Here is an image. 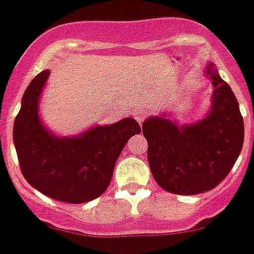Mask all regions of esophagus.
Listing matches in <instances>:
<instances>
[{"label": "esophagus", "instance_id": "1", "mask_svg": "<svg viewBox=\"0 0 254 254\" xmlns=\"http://www.w3.org/2000/svg\"><path fill=\"white\" fill-rule=\"evenodd\" d=\"M147 117V112L144 110H137L136 112H134V118H136L137 122H143L144 118Z\"/></svg>", "mask_w": 254, "mask_h": 254}]
</instances>
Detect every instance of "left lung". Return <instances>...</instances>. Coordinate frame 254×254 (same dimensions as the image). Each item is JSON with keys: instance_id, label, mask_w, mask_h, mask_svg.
Returning <instances> with one entry per match:
<instances>
[{"instance_id": "left-lung-1", "label": "left lung", "mask_w": 254, "mask_h": 254, "mask_svg": "<svg viewBox=\"0 0 254 254\" xmlns=\"http://www.w3.org/2000/svg\"><path fill=\"white\" fill-rule=\"evenodd\" d=\"M204 76L214 91L203 118L180 125L163 113L142 123L152 176L159 187L175 194L213 190L228 176L242 151L245 123L237 98L212 62Z\"/></svg>"}]
</instances>
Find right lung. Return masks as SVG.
I'll list each match as a JSON object with an SVG mask.
<instances>
[{
	"label": "right lung",
	"instance_id": "add662e5",
	"mask_svg": "<svg viewBox=\"0 0 254 254\" xmlns=\"http://www.w3.org/2000/svg\"><path fill=\"white\" fill-rule=\"evenodd\" d=\"M48 76L50 69H45L31 81L14 120L13 143L21 171L47 197L73 204L92 201L108 188L123 147L141 133V127L127 117L113 125L93 126L78 136H57L38 113Z\"/></svg>",
	"mask_w": 254,
	"mask_h": 254
}]
</instances>
